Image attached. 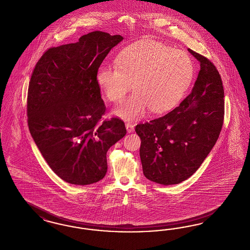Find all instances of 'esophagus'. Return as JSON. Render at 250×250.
<instances>
[{"instance_id":"1","label":"esophagus","mask_w":250,"mask_h":250,"mask_svg":"<svg viewBox=\"0 0 250 250\" xmlns=\"http://www.w3.org/2000/svg\"><path fill=\"white\" fill-rule=\"evenodd\" d=\"M125 127H126V130H127V132L128 133H133L134 132V125H132V124H130V123H126L125 124Z\"/></svg>"}]
</instances>
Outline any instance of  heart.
I'll return each instance as SVG.
<instances>
[{
	"label": "heart",
	"instance_id": "b5f03b06",
	"mask_svg": "<svg viewBox=\"0 0 250 250\" xmlns=\"http://www.w3.org/2000/svg\"><path fill=\"white\" fill-rule=\"evenodd\" d=\"M190 56L159 42L144 41L123 51L116 64L102 63L97 83L111 101H119L131 89L113 114L126 121L141 118L147 110L161 113L171 109L183 97L193 78Z\"/></svg>",
	"mask_w": 250,
	"mask_h": 250
}]
</instances>
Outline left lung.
Here are the masks:
<instances>
[{
    "label": "left lung",
    "mask_w": 250,
    "mask_h": 250,
    "mask_svg": "<svg viewBox=\"0 0 250 250\" xmlns=\"http://www.w3.org/2000/svg\"><path fill=\"white\" fill-rule=\"evenodd\" d=\"M200 62L198 77L179 107L136 126L144 176L162 185L179 184L198 169L219 139L224 90L213 63L189 49Z\"/></svg>",
    "instance_id": "8db88e82"
}]
</instances>
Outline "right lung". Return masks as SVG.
<instances>
[{
	"instance_id": "1",
	"label": "right lung",
	"mask_w": 250,
	"mask_h": 250,
	"mask_svg": "<svg viewBox=\"0 0 250 250\" xmlns=\"http://www.w3.org/2000/svg\"><path fill=\"white\" fill-rule=\"evenodd\" d=\"M121 35L92 31L74 43L46 51L31 74L28 125L38 149L60 179L88 185L107 173V151L126 129L105 112L97 71Z\"/></svg>"
}]
</instances>
